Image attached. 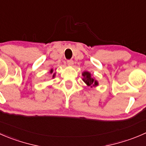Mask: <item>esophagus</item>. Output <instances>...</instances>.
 <instances>
[{
  "instance_id": "34e87169",
  "label": "esophagus",
  "mask_w": 146,
  "mask_h": 146,
  "mask_svg": "<svg viewBox=\"0 0 146 146\" xmlns=\"http://www.w3.org/2000/svg\"><path fill=\"white\" fill-rule=\"evenodd\" d=\"M67 63H68V66H72L73 65V60H68L67 61Z\"/></svg>"
}]
</instances>
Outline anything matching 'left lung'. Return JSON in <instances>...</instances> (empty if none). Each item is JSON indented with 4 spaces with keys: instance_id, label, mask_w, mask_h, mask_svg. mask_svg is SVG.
Returning a JSON list of instances; mask_svg holds the SVG:
<instances>
[{
    "instance_id": "1",
    "label": "left lung",
    "mask_w": 146,
    "mask_h": 146,
    "mask_svg": "<svg viewBox=\"0 0 146 146\" xmlns=\"http://www.w3.org/2000/svg\"><path fill=\"white\" fill-rule=\"evenodd\" d=\"M82 75L83 76V80L87 84V86L92 87V86H97L98 85L97 80L91 77V74L89 72L85 71L82 73Z\"/></svg>"
}]
</instances>
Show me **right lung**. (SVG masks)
<instances>
[{
  "label": "right lung",
  "instance_id": "1",
  "mask_svg": "<svg viewBox=\"0 0 146 146\" xmlns=\"http://www.w3.org/2000/svg\"><path fill=\"white\" fill-rule=\"evenodd\" d=\"M53 69H51V70H50V73H53ZM55 75H56V73H53V78L55 77Z\"/></svg>",
  "mask_w": 146,
  "mask_h": 146
}]
</instances>
